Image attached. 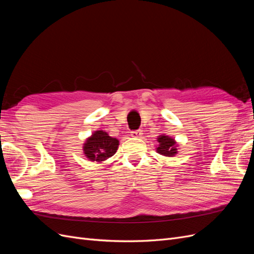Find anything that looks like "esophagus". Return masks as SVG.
Masks as SVG:
<instances>
[{
	"instance_id": "obj_1",
	"label": "esophagus",
	"mask_w": 254,
	"mask_h": 254,
	"mask_svg": "<svg viewBox=\"0 0 254 254\" xmlns=\"http://www.w3.org/2000/svg\"><path fill=\"white\" fill-rule=\"evenodd\" d=\"M130 134H131V136L133 137H140L143 133H142V130H133V131L130 132Z\"/></svg>"
}]
</instances>
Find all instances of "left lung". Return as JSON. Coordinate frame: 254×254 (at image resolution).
Here are the masks:
<instances>
[{"label": "left lung", "mask_w": 254, "mask_h": 254, "mask_svg": "<svg viewBox=\"0 0 254 254\" xmlns=\"http://www.w3.org/2000/svg\"><path fill=\"white\" fill-rule=\"evenodd\" d=\"M158 141L160 143V146L157 148L159 153L166 157H172L176 155L177 153V149L175 146L176 143L172 137L166 136V135H160Z\"/></svg>", "instance_id": "8db88e82"}]
</instances>
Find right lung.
<instances>
[{
	"mask_svg": "<svg viewBox=\"0 0 254 254\" xmlns=\"http://www.w3.org/2000/svg\"><path fill=\"white\" fill-rule=\"evenodd\" d=\"M119 147V141L109 136L106 132L98 130L92 134L84 144L83 151L91 161L102 162L112 157Z\"/></svg>",
	"mask_w": 254,
	"mask_h": 254,
	"instance_id": "right-lung-1",
	"label": "right lung"
}]
</instances>
